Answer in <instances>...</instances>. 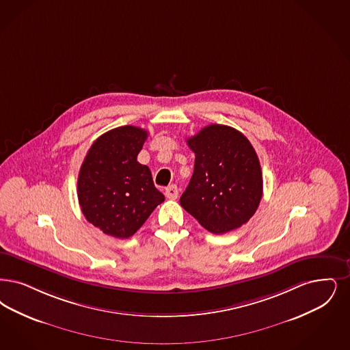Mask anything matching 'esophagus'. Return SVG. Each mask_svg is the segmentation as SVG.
Listing matches in <instances>:
<instances>
[{
  "label": "esophagus",
  "mask_w": 350,
  "mask_h": 350,
  "mask_svg": "<svg viewBox=\"0 0 350 350\" xmlns=\"http://www.w3.org/2000/svg\"><path fill=\"white\" fill-rule=\"evenodd\" d=\"M178 193H180L178 187H177L176 185H172V186H169L168 189L165 190V196H167L168 199H177V198H178Z\"/></svg>",
  "instance_id": "esophagus-1"
}]
</instances>
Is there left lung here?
Masks as SVG:
<instances>
[{"label":"left lung","mask_w":350,"mask_h":350,"mask_svg":"<svg viewBox=\"0 0 350 350\" xmlns=\"http://www.w3.org/2000/svg\"><path fill=\"white\" fill-rule=\"evenodd\" d=\"M194 173L180 203L211 233L246 224L263 194L260 163L249 139L230 126H206L187 139Z\"/></svg>","instance_id":"obj_1"}]
</instances>
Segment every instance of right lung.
I'll list each match as a JSON object with an SVG mask.
<instances>
[{
  "label": "right lung",
  "mask_w": 350,
  "mask_h": 350,
  "mask_svg": "<svg viewBox=\"0 0 350 350\" xmlns=\"http://www.w3.org/2000/svg\"><path fill=\"white\" fill-rule=\"evenodd\" d=\"M148 133L121 126L94 142L78 176V200L84 217L103 233L131 237L164 202L151 170L137 157Z\"/></svg>",
  "instance_id": "right-lung-1"
}]
</instances>
